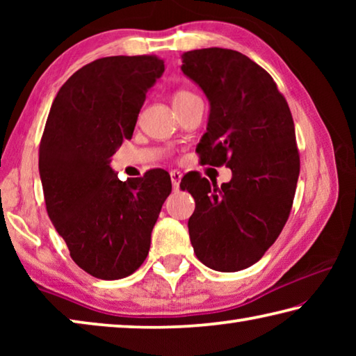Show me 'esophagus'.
Returning a JSON list of instances; mask_svg holds the SVG:
<instances>
[{
	"instance_id": "1",
	"label": "esophagus",
	"mask_w": 356,
	"mask_h": 356,
	"mask_svg": "<svg viewBox=\"0 0 356 356\" xmlns=\"http://www.w3.org/2000/svg\"><path fill=\"white\" fill-rule=\"evenodd\" d=\"M170 176H171L172 188H174V190H179V184H180V179H182V172L174 170V171H171V172H170Z\"/></svg>"
}]
</instances>
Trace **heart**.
<instances>
[{"label":"heart","instance_id":"b5f03b06","mask_svg":"<svg viewBox=\"0 0 356 356\" xmlns=\"http://www.w3.org/2000/svg\"><path fill=\"white\" fill-rule=\"evenodd\" d=\"M193 97H196V94H193L191 91H188V89H179V91L172 94V104L174 105L182 104V102H186Z\"/></svg>","mask_w":356,"mask_h":356}]
</instances>
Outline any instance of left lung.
Listing matches in <instances>:
<instances>
[{
  "mask_svg": "<svg viewBox=\"0 0 356 356\" xmlns=\"http://www.w3.org/2000/svg\"><path fill=\"white\" fill-rule=\"evenodd\" d=\"M182 72L210 102L201 161L232 171L221 188L200 172L184 176L196 201L190 240L204 265L238 272L264 256L291 213L300 174L292 113L268 72L236 50L186 51Z\"/></svg>",
  "mask_w": 356,
  "mask_h": 356,
  "instance_id": "obj_1",
  "label": "left lung"
}]
</instances>
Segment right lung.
<instances>
[{"instance_id":"1","label":"right lung","mask_w":356,"mask_h":356,"mask_svg":"<svg viewBox=\"0 0 356 356\" xmlns=\"http://www.w3.org/2000/svg\"><path fill=\"white\" fill-rule=\"evenodd\" d=\"M163 72L155 55L95 59L63 84L48 113L39 146L47 212L74 262L94 278L120 280L141 267L171 193L160 168L124 182L110 168Z\"/></svg>"}]
</instances>
